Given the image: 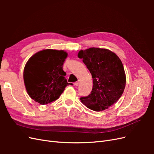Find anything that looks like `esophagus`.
<instances>
[{
	"mask_svg": "<svg viewBox=\"0 0 154 154\" xmlns=\"http://www.w3.org/2000/svg\"><path fill=\"white\" fill-rule=\"evenodd\" d=\"M79 85V80H78L76 82L74 83V85L75 86H78Z\"/></svg>",
	"mask_w": 154,
	"mask_h": 154,
	"instance_id": "34e87169",
	"label": "esophagus"
}]
</instances>
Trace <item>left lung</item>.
<instances>
[{
	"instance_id": "8db88e82",
	"label": "left lung",
	"mask_w": 154,
	"mask_h": 154,
	"mask_svg": "<svg viewBox=\"0 0 154 154\" xmlns=\"http://www.w3.org/2000/svg\"><path fill=\"white\" fill-rule=\"evenodd\" d=\"M93 78L91 94L81 97L82 103L94 111H102L116 103L122 96L126 84L123 63L114 53L106 49L91 48L79 51Z\"/></svg>"
}]
</instances>
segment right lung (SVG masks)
Segmentation results:
<instances>
[{
  "label": "right lung",
  "mask_w": 154,
  "mask_h": 154,
  "mask_svg": "<svg viewBox=\"0 0 154 154\" xmlns=\"http://www.w3.org/2000/svg\"><path fill=\"white\" fill-rule=\"evenodd\" d=\"M67 53L63 50L45 49L28 60L24 69V82L31 98L46 105L59 98L67 83L63 64Z\"/></svg>",
  "instance_id": "add662e5"
}]
</instances>
